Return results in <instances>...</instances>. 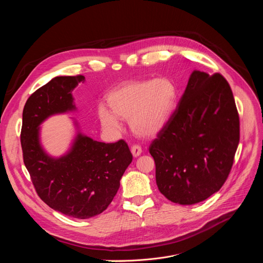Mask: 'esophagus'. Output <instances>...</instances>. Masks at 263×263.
<instances>
[{
    "label": "esophagus",
    "instance_id": "esophagus-1",
    "mask_svg": "<svg viewBox=\"0 0 263 263\" xmlns=\"http://www.w3.org/2000/svg\"><path fill=\"white\" fill-rule=\"evenodd\" d=\"M141 152H142V149H141V147L139 145L134 144L133 146H131V153H132V155L134 157H138L141 154Z\"/></svg>",
    "mask_w": 263,
    "mask_h": 263
}]
</instances>
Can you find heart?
<instances>
[{
	"instance_id": "heart-1",
	"label": "heart",
	"mask_w": 263,
	"mask_h": 263,
	"mask_svg": "<svg viewBox=\"0 0 263 263\" xmlns=\"http://www.w3.org/2000/svg\"><path fill=\"white\" fill-rule=\"evenodd\" d=\"M178 87L168 77L126 82L112 91L100 106L98 115L104 129L118 132L121 120H129L130 128L138 136L153 137L168 123L177 106Z\"/></svg>"
}]
</instances>
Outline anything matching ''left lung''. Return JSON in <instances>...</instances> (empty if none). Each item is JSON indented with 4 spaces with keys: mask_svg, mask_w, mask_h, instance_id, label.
I'll return each instance as SVG.
<instances>
[{
    "mask_svg": "<svg viewBox=\"0 0 263 263\" xmlns=\"http://www.w3.org/2000/svg\"><path fill=\"white\" fill-rule=\"evenodd\" d=\"M239 142V117L220 73L194 70L166 126L148 147L159 192L180 205L208 199L226 182Z\"/></svg>",
    "mask_w": 263,
    "mask_h": 263,
    "instance_id": "1",
    "label": "left lung"
}]
</instances>
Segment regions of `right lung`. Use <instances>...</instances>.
<instances>
[{"label":"right lung","mask_w":263,"mask_h":263,"mask_svg":"<svg viewBox=\"0 0 263 263\" xmlns=\"http://www.w3.org/2000/svg\"><path fill=\"white\" fill-rule=\"evenodd\" d=\"M84 80L82 74L55 77L34 91L23 110L21 132L24 163L37 195L52 209L80 219L107 209L133 158L123 139L105 143L80 132L60 158L45 152L40 125L53 115L76 109L71 91Z\"/></svg>","instance_id":"1"}]
</instances>
